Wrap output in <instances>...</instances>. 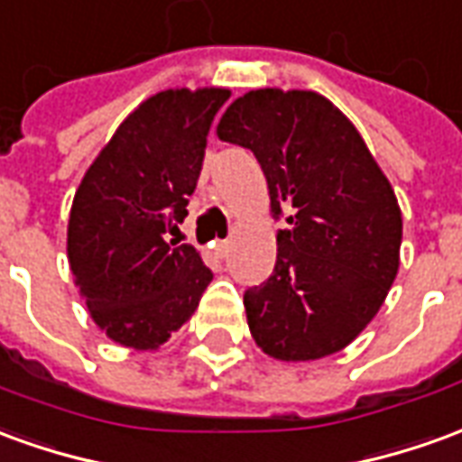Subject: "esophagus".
Wrapping results in <instances>:
<instances>
[{
	"mask_svg": "<svg viewBox=\"0 0 462 462\" xmlns=\"http://www.w3.org/2000/svg\"><path fill=\"white\" fill-rule=\"evenodd\" d=\"M212 250L217 257H225V254L230 253V240H215L212 242Z\"/></svg>",
	"mask_w": 462,
	"mask_h": 462,
	"instance_id": "1",
	"label": "esophagus"
}]
</instances>
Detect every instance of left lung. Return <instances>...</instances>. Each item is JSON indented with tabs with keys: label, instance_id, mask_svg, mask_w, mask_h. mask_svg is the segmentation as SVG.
I'll list each match as a JSON object with an SVG mask.
<instances>
[{
	"label": "left lung",
	"instance_id": "1",
	"mask_svg": "<svg viewBox=\"0 0 462 462\" xmlns=\"http://www.w3.org/2000/svg\"><path fill=\"white\" fill-rule=\"evenodd\" d=\"M217 137L253 150L277 230V260L245 290L254 343L277 360H318L365 330L398 275L402 217L360 132L318 92L237 97Z\"/></svg>",
	"mask_w": 462,
	"mask_h": 462
}]
</instances>
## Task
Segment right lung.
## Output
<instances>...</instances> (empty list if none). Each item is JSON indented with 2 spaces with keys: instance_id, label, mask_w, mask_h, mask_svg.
<instances>
[{
  "instance_id": "add662e5",
  "label": "right lung",
  "mask_w": 462,
  "mask_h": 462,
  "mask_svg": "<svg viewBox=\"0 0 462 462\" xmlns=\"http://www.w3.org/2000/svg\"><path fill=\"white\" fill-rule=\"evenodd\" d=\"M227 89H167L144 99L89 164L67 227V254L92 320L115 343L154 350L199 305L212 270L180 245Z\"/></svg>"
}]
</instances>
